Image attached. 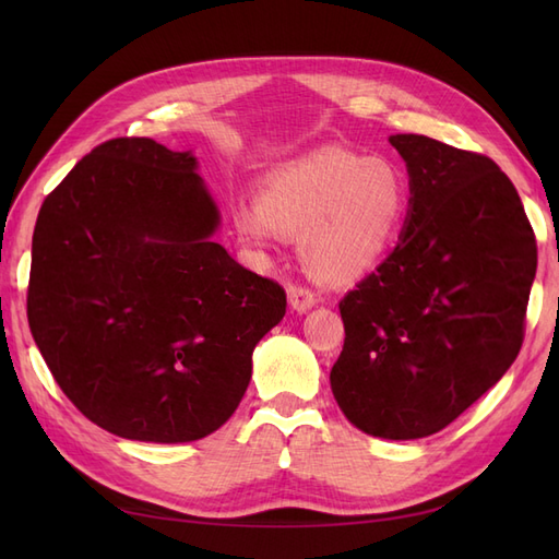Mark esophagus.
Segmentation results:
<instances>
[{
	"mask_svg": "<svg viewBox=\"0 0 559 559\" xmlns=\"http://www.w3.org/2000/svg\"><path fill=\"white\" fill-rule=\"evenodd\" d=\"M286 294H289V302H292V308L296 312H306L317 302V296L308 289V286L289 284V286H286Z\"/></svg>",
	"mask_w": 559,
	"mask_h": 559,
	"instance_id": "esophagus-1",
	"label": "esophagus"
}]
</instances>
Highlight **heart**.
Returning a JSON list of instances; mask_svg holds the SVG:
<instances>
[{
  "label": "heart",
  "instance_id": "1",
  "mask_svg": "<svg viewBox=\"0 0 559 559\" xmlns=\"http://www.w3.org/2000/svg\"><path fill=\"white\" fill-rule=\"evenodd\" d=\"M403 210L405 181L392 160L319 148L267 173L257 202L233 207V226L242 242L261 249L280 235H300L312 275L349 282L384 257Z\"/></svg>",
  "mask_w": 559,
  "mask_h": 559
}]
</instances>
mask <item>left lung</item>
Masks as SVG:
<instances>
[{"instance_id": "obj_1", "label": "left lung", "mask_w": 559, "mask_h": 559, "mask_svg": "<svg viewBox=\"0 0 559 559\" xmlns=\"http://www.w3.org/2000/svg\"><path fill=\"white\" fill-rule=\"evenodd\" d=\"M411 177L394 251L341 300L331 389L354 427L389 441L445 429L515 361L536 238L513 181L483 154L392 134Z\"/></svg>"}]
</instances>
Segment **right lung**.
Masks as SVG:
<instances>
[{
	"mask_svg": "<svg viewBox=\"0 0 559 559\" xmlns=\"http://www.w3.org/2000/svg\"><path fill=\"white\" fill-rule=\"evenodd\" d=\"M191 151L116 138L44 200L27 319L76 408L130 441L216 431L251 380V352L286 294L212 242L218 210Z\"/></svg>",
	"mask_w": 559,
	"mask_h": 559,
	"instance_id": "1",
	"label": "right lung"
}]
</instances>
